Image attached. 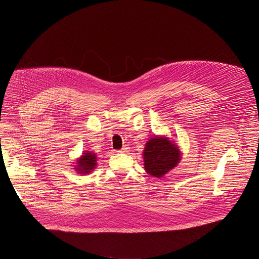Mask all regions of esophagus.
<instances>
[{"label": "esophagus", "instance_id": "esophagus-1", "mask_svg": "<svg viewBox=\"0 0 259 259\" xmlns=\"http://www.w3.org/2000/svg\"><path fill=\"white\" fill-rule=\"evenodd\" d=\"M128 151H129V150H128V148H127V147H124V148H122V149L119 150V152H120V153H126V152H128Z\"/></svg>", "mask_w": 259, "mask_h": 259}]
</instances>
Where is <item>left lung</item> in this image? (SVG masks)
<instances>
[{
	"instance_id": "8db88e82",
	"label": "left lung",
	"mask_w": 259,
	"mask_h": 259,
	"mask_svg": "<svg viewBox=\"0 0 259 259\" xmlns=\"http://www.w3.org/2000/svg\"><path fill=\"white\" fill-rule=\"evenodd\" d=\"M143 155L146 171L156 178H161L168 173L181 159V152L178 147L164 136H154L150 139Z\"/></svg>"
}]
</instances>
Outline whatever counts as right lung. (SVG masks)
Returning a JSON list of instances; mask_svg holds the SVG:
<instances>
[{
	"mask_svg": "<svg viewBox=\"0 0 259 259\" xmlns=\"http://www.w3.org/2000/svg\"><path fill=\"white\" fill-rule=\"evenodd\" d=\"M97 165V155L93 152L85 151L77 159V165H75L78 174L88 175L96 168Z\"/></svg>",
	"mask_w": 259,
	"mask_h": 259,
	"instance_id": "obj_1",
	"label": "right lung"
}]
</instances>
